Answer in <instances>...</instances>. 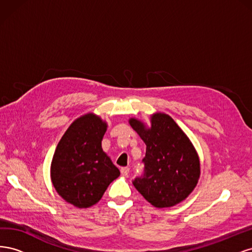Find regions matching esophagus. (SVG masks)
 Listing matches in <instances>:
<instances>
[{
	"label": "esophagus",
	"mask_w": 252,
	"mask_h": 252,
	"mask_svg": "<svg viewBox=\"0 0 252 252\" xmlns=\"http://www.w3.org/2000/svg\"><path fill=\"white\" fill-rule=\"evenodd\" d=\"M121 173L122 175H124V177H127L129 174V167H123V168H121Z\"/></svg>",
	"instance_id": "34e87169"
}]
</instances>
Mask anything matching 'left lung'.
<instances>
[{"mask_svg": "<svg viewBox=\"0 0 252 252\" xmlns=\"http://www.w3.org/2000/svg\"><path fill=\"white\" fill-rule=\"evenodd\" d=\"M151 127L130 119L129 124L146 144L144 173L132 183L157 208L172 207L192 192L200 178L199 156L188 136L166 113H155Z\"/></svg>", "mask_w": 252, "mask_h": 252, "instance_id": "8db88e82", "label": "left lung"}]
</instances>
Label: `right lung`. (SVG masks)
<instances>
[{"mask_svg":"<svg viewBox=\"0 0 252 252\" xmlns=\"http://www.w3.org/2000/svg\"><path fill=\"white\" fill-rule=\"evenodd\" d=\"M107 124L94 113L75 120L60 140L52 158L50 177L63 199L78 208L101 200L120 170L102 149Z\"/></svg>","mask_w":252,"mask_h":252,"instance_id":"1","label":"right lung"}]
</instances>
